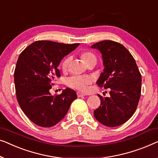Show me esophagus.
Returning a JSON list of instances; mask_svg holds the SVG:
<instances>
[{"instance_id":"34e87169","label":"esophagus","mask_w":158,"mask_h":158,"mask_svg":"<svg viewBox=\"0 0 158 158\" xmlns=\"http://www.w3.org/2000/svg\"><path fill=\"white\" fill-rule=\"evenodd\" d=\"M77 97H83V96H85V94H84V93H81V92H77Z\"/></svg>"}]
</instances>
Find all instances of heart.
Here are the masks:
<instances>
[{"label":"heart","mask_w":158,"mask_h":158,"mask_svg":"<svg viewBox=\"0 0 158 158\" xmlns=\"http://www.w3.org/2000/svg\"><path fill=\"white\" fill-rule=\"evenodd\" d=\"M80 57L85 64H89L92 61H97V57L94 53L90 51H84L80 53ZM70 59L67 57L61 62V69L63 71L67 69ZM91 83V79L86 76H73L67 80V85L70 87L77 89L80 91H86L87 86Z\"/></svg>","instance_id":"b5f03b06"}]
</instances>
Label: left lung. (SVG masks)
<instances>
[{"label":"left lung","instance_id":"8db88e82","mask_svg":"<svg viewBox=\"0 0 158 158\" xmlns=\"http://www.w3.org/2000/svg\"><path fill=\"white\" fill-rule=\"evenodd\" d=\"M92 48L100 51L104 66L97 84L110 89V97L98 94L101 104L94 111V117L105 126L121 125L131 118L138 105L141 74L132 54L118 42L106 40Z\"/></svg>","mask_w":158,"mask_h":158}]
</instances>
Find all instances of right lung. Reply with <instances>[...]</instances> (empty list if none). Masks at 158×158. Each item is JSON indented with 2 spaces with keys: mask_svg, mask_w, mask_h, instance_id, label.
Segmentation results:
<instances>
[{
  "mask_svg": "<svg viewBox=\"0 0 158 158\" xmlns=\"http://www.w3.org/2000/svg\"><path fill=\"white\" fill-rule=\"evenodd\" d=\"M79 44H66L37 41L19 55L14 72L16 98L22 111L31 121L42 127H51L65 117L77 95L66 88L52 96L53 81L61 74L58 69L63 58Z\"/></svg>",
  "mask_w": 158,
  "mask_h": 158,
  "instance_id": "add662e5",
  "label": "right lung"
}]
</instances>
